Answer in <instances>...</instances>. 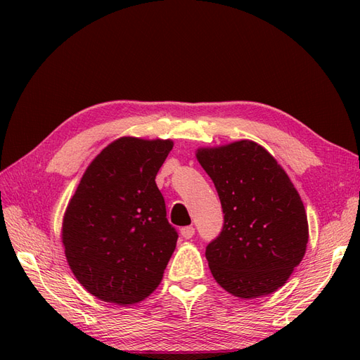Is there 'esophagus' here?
<instances>
[{
  "mask_svg": "<svg viewBox=\"0 0 360 360\" xmlns=\"http://www.w3.org/2000/svg\"><path fill=\"white\" fill-rule=\"evenodd\" d=\"M180 233H181L183 238H186V240H189V238H192L193 234H195V228L193 226H184V228H181Z\"/></svg>",
  "mask_w": 360,
  "mask_h": 360,
  "instance_id": "esophagus-1",
  "label": "esophagus"
}]
</instances>
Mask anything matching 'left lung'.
Listing matches in <instances>:
<instances>
[{
	"label": "left lung",
	"mask_w": 360,
	"mask_h": 360,
	"mask_svg": "<svg viewBox=\"0 0 360 360\" xmlns=\"http://www.w3.org/2000/svg\"><path fill=\"white\" fill-rule=\"evenodd\" d=\"M195 156L224 210L222 231L205 249L213 278L245 300L275 292L307 252L308 217L297 189L254 141L200 147Z\"/></svg>",
	"instance_id": "8db88e82"
}]
</instances>
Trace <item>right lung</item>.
Wrapping results in <instances>:
<instances>
[{
    "mask_svg": "<svg viewBox=\"0 0 360 360\" xmlns=\"http://www.w3.org/2000/svg\"><path fill=\"white\" fill-rule=\"evenodd\" d=\"M172 147L160 138L112 141L86 167L66 207L64 255L97 299L134 304L160 284L179 236L155 179Z\"/></svg>",
    "mask_w": 360,
    "mask_h": 360,
    "instance_id": "obj_1",
    "label": "right lung"
}]
</instances>
